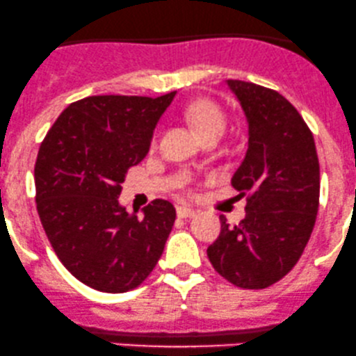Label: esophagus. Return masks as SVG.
I'll list each match as a JSON object with an SVG mask.
<instances>
[{"label": "esophagus", "mask_w": 356, "mask_h": 356, "mask_svg": "<svg viewBox=\"0 0 356 356\" xmlns=\"http://www.w3.org/2000/svg\"><path fill=\"white\" fill-rule=\"evenodd\" d=\"M177 213H178V217H181V219H186V217H193L195 213H197V210L185 207V205H179V207L177 209Z\"/></svg>", "instance_id": "1"}]
</instances>
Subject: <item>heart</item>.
<instances>
[{"instance_id":"obj_1","label":"heart","mask_w":356,"mask_h":356,"mask_svg":"<svg viewBox=\"0 0 356 356\" xmlns=\"http://www.w3.org/2000/svg\"><path fill=\"white\" fill-rule=\"evenodd\" d=\"M185 117L204 139L207 136H219L225 129V115L217 103L212 100H195L185 108ZM159 131H154L151 136V147L158 146Z\"/></svg>"}]
</instances>
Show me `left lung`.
Listing matches in <instances>:
<instances>
[{
  "label": "left lung",
  "instance_id": "1",
  "mask_svg": "<svg viewBox=\"0 0 356 356\" xmlns=\"http://www.w3.org/2000/svg\"><path fill=\"white\" fill-rule=\"evenodd\" d=\"M246 113L250 140L232 177L246 195V217L220 234L207 256L220 277L259 290L285 277L307 246L319 209V159L314 136L296 106L278 91L227 79Z\"/></svg>",
  "mask_w": 356,
  "mask_h": 356
}]
</instances>
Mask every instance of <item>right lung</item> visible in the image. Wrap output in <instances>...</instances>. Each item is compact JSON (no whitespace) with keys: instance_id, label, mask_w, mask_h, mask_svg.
<instances>
[{"instance_id":"obj_1","label":"right lung","mask_w":356,"mask_h":356,"mask_svg":"<svg viewBox=\"0 0 356 356\" xmlns=\"http://www.w3.org/2000/svg\"><path fill=\"white\" fill-rule=\"evenodd\" d=\"M175 95L86 97L71 103L42 140L37 212L57 258L91 289L129 292L161 258L177 219L173 204L156 198L137 217L118 205V195Z\"/></svg>"}]
</instances>
